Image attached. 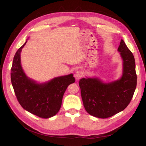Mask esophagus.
<instances>
[{"mask_svg":"<svg viewBox=\"0 0 146 146\" xmlns=\"http://www.w3.org/2000/svg\"><path fill=\"white\" fill-rule=\"evenodd\" d=\"M83 75L84 74H83L82 72H81V71H77L74 73V77L76 78V80H79V79H80L83 77Z\"/></svg>","mask_w":146,"mask_h":146,"instance_id":"34e87169","label":"esophagus"}]
</instances>
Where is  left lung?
<instances>
[{"mask_svg":"<svg viewBox=\"0 0 146 146\" xmlns=\"http://www.w3.org/2000/svg\"><path fill=\"white\" fill-rule=\"evenodd\" d=\"M118 51L123 60L120 79L108 83L98 78H82L79 81L83 106L94 117H111L126 108L133 98L137 86L135 59L122 40Z\"/></svg>","mask_w":146,"mask_h":146,"instance_id":"left-lung-1","label":"left lung"}]
</instances>
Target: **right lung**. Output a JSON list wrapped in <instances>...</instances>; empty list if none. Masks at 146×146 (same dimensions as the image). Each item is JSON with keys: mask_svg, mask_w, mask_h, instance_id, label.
<instances>
[{"mask_svg": "<svg viewBox=\"0 0 146 146\" xmlns=\"http://www.w3.org/2000/svg\"><path fill=\"white\" fill-rule=\"evenodd\" d=\"M25 43L15 53L11 68V82L15 95L24 110L42 118L54 116L59 111L65 91L74 83L72 74L36 83L28 78L21 64V52Z\"/></svg>", "mask_w": 146, "mask_h": 146, "instance_id": "1", "label": "right lung"}]
</instances>
